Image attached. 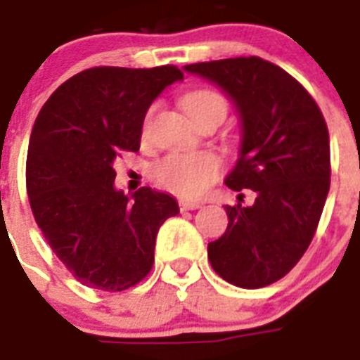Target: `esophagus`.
Here are the masks:
<instances>
[{
  "instance_id": "esophagus-1",
  "label": "esophagus",
  "mask_w": 360,
  "mask_h": 360,
  "mask_svg": "<svg viewBox=\"0 0 360 360\" xmlns=\"http://www.w3.org/2000/svg\"><path fill=\"white\" fill-rule=\"evenodd\" d=\"M200 206H202V204L195 202V200H181V202H179L181 212H188V210H197V208H200Z\"/></svg>"
}]
</instances>
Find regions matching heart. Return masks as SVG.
Here are the masks:
<instances>
[{"label":"heart","instance_id":"obj_1","mask_svg":"<svg viewBox=\"0 0 360 360\" xmlns=\"http://www.w3.org/2000/svg\"><path fill=\"white\" fill-rule=\"evenodd\" d=\"M184 112L192 120L202 112L220 109L226 115V102L210 89H197L181 100ZM220 172V160L212 152H174L152 167L158 183L181 197H199Z\"/></svg>","mask_w":360,"mask_h":360}]
</instances>
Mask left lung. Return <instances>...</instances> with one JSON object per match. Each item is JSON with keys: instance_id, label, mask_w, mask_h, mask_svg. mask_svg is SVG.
<instances>
[{"instance_id": "left-lung-1", "label": "left lung", "mask_w": 360, "mask_h": 360, "mask_svg": "<svg viewBox=\"0 0 360 360\" xmlns=\"http://www.w3.org/2000/svg\"><path fill=\"white\" fill-rule=\"evenodd\" d=\"M217 86L240 120V147L224 183L255 192L224 206L228 229L208 244L220 278L258 289L283 278L307 251L330 190V140L321 111L296 79L260 57L188 64Z\"/></svg>"}]
</instances>
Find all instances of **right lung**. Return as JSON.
Listing matches in <instances>:
<instances>
[{
    "instance_id": "obj_1",
    "label": "right lung",
    "mask_w": 360,
    "mask_h": 360,
    "mask_svg": "<svg viewBox=\"0 0 360 360\" xmlns=\"http://www.w3.org/2000/svg\"><path fill=\"white\" fill-rule=\"evenodd\" d=\"M176 66L91 68L59 86L35 118L27 192L35 222L80 283L125 290L148 274L161 224L179 213L170 193L115 186L120 152L140 150L150 103L174 82Z\"/></svg>"
}]
</instances>
